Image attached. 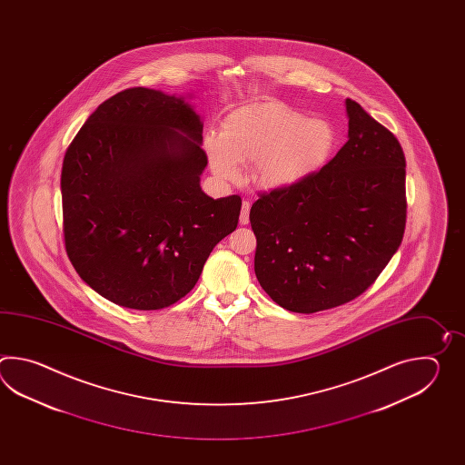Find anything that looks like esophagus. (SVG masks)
<instances>
[{
  "label": "esophagus",
  "mask_w": 465,
  "mask_h": 465,
  "mask_svg": "<svg viewBox=\"0 0 465 465\" xmlns=\"http://www.w3.org/2000/svg\"><path fill=\"white\" fill-rule=\"evenodd\" d=\"M249 209H251V203L246 199V201H242L241 216H239V223H241V224H247V223H249Z\"/></svg>",
  "instance_id": "obj_1"
}]
</instances>
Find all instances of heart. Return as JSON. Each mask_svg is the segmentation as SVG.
Returning a JSON list of instances; mask_svg holds the SVG:
<instances>
[{"mask_svg":"<svg viewBox=\"0 0 465 465\" xmlns=\"http://www.w3.org/2000/svg\"><path fill=\"white\" fill-rule=\"evenodd\" d=\"M336 144L332 126L282 103H254L223 121L221 136L204 141L216 176L234 181L241 164L254 163V181L267 189L291 188L321 168Z\"/></svg>","mask_w":465,"mask_h":465,"instance_id":"b5f03b06","label":"heart"}]
</instances>
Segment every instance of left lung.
<instances>
[{"instance_id": "left-lung-1", "label": "left lung", "mask_w": 465, "mask_h": 465, "mask_svg": "<svg viewBox=\"0 0 465 465\" xmlns=\"http://www.w3.org/2000/svg\"><path fill=\"white\" fill-rule=\"evenodd\" d=\"M349 139L296 186L261 194L249 213L254 271L292 312L342 306L374 284L401 246L405 156L394 134L346 99Z\"/></svg>"}]
</instances>
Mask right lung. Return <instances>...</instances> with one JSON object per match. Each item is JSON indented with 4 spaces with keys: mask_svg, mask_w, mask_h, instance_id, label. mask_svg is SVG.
Listing matches in <instances>:
<instances>
[{
    "mask_svg": "<svg viewBox=\"0 0 465 465\" xmlns=\"http://www.w3.org/2000/svg\"><path fill=\"white\" fill-rule=\"evenodd\" d=\"M203 123L184 98L129 88L106 99L66 149L63 234L79 277L118 306L156 311L196 286L237 226L241 198L199 186Z\"/></svg>",
    "mask_w": 465,
    "mask_h": 465,
    "instance_id": "right-lung-1",
    "label": "right lung"
}]
</instances>
